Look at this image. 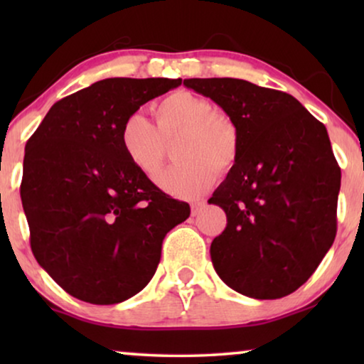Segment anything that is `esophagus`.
<instances>
[{"label":"esophagus","mask_w":364,"mask_h":364,"mask_svg":"<svg viewBox=\"0 0 364 364\" xmlns=\"http://www.w3.org/2000/svg\"><path fill=\"white\" fill-rule=\"evenodd\" d=\"M205 205H207L205 200H197V202H193V203H192V217L200 215V212L203 210V208H205Z\"/></svg>","instance_id":"34e87169"}]
</instances>
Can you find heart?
I'll list each match as a JSON object with an SVG mask.
<instances>
[{
    "label": "heart",
    "mask_w": 364,
    "mask_h": 364,
    "mask_svg": "<svg viewBox=\"0 0 364 364\" xmlns=\"http://www.w3.org/2000/svg\"><path fill=\"white\" fill-rule=\"evenodd\" d=\"M157 129L142 114L124 119L119 144L134 168L152 177L173 147L178 161L159 173L157 186L178 198H196L207 192L222 173L237 166L242 134L237 122L215 111L208 99L191 91L171 92L156 106Z\"/></svg>",
    "instance_id": "1"
}]
</instances>
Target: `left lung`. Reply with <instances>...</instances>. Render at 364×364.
I'll return each mask as SVG.
<instances>
[{
  "label": "left lung",
  "instance_id": "left-lung-1",
  "mask_svg": "<svg viewBox=\"0 0 364 364\" xmlns=\"http://www.w3.org/2000/svg\"><path fill=\"white\" fill-rule=\"evenodd\" d=\"M237 122L242 154L208 203L227 213L212 263L233 290L275 300L298 290L336 235L341 171L326 127L295 97L243 79H183Z\"/></svg>",
  "mask_w": 364,
  "mask_h": 364
}]
</instances>
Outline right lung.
<instances>
[{"label":"right lung","instance_id":"1","mask_svg":"<svg viewBox=\"0 0 364 364\" xmlns=\"http://www.w3.org/2000/svg\"><path fill=\"white\" fill-rule=\"evenodd\" d=\"M182 79L109 77L61 99L26 142L21 202L31 250L77 300L114 305L151 282L188 203L134 168L119 144L129 114Z\"/></svg>","mask_w":364,"mask_h":364}]
</instances>
